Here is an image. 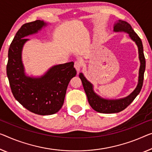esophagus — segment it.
Instances as JSON below:
<instances>
[{"label": "esophagus", "instance_id": "esophagus-1", "mask_svg": "<svg viewBox=\"0 0 152 152\" xmlns=\"http://www.w3.org/2000/svg\"><path fill=\"white\" fill-rule=\"evenodd\" d=\"M74 67L75 68L76 71H77V73H79V71H80L81 68V63L79 61H75V64H74Z\"/></svg>", "mask_w": 152, "mask_h": 152}]
</instances>
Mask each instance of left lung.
<instances>
[{
    "label": "left lung",
    "mask_w": 152,
    "mask_h": 152,
    "mask_svg": "<svg viewBox=\"0 0 152 152\" xmlns=\"http://www.w3.org/2000/svg\"><path fill=\"white\" fill-rule=\"evenodd\" d=\"M113 31L127 32L132 40L135 42L138 47L139 58L141 63L139 72V80L137 88L128 96L120 99L109 100L104 99L96 94L93 90L92 84L86 79L83 73H79V77L82 82L90 105L94 110L101 113H118L126 108L139 94L141 90L143 83L144 72L145 69V58L143 53V44L141 39L134 31L131 26L125 21L118 20L114 24Z\"/></svg>",
    "instance_id": "obj_1"
}]
</instances>
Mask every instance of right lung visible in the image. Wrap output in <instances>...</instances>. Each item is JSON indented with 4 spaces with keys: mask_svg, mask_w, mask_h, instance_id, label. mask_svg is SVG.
I'll use <instances>...</instances> for the list:
<instances>
[{
    "mask_svg": "<svg viewBox=\"0 0 152 152\" xmlns=\"http://www.w3.org/2000/svg\"><path fill=\"white\" fill-rule=\"evenodd\" d=\"M47 26L43 20L22 26L11 42L8 52L7 75L13 96L22 105L41 115L54 114L61 109L71 79L76 75L74 62L55 65L40 77L26 76L22 61V51L29 39Z\"/></svg>",
    "mask_w": 152,
    "mask_h": 152,
    "instance_id": "1",
    "label": "right lung"
}]
</instances>
